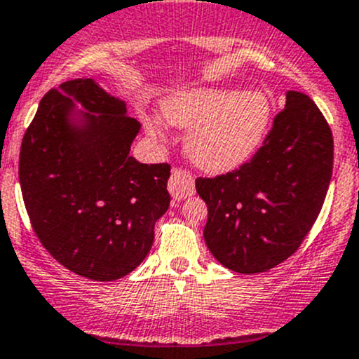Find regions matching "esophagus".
Returning <instances> with one entry per match:
<instances>
[{
	"label": "esophagus",
	"instance_id": "esophagus-1",
	"mask_svg": "<svg viewBox=\"0 0 359 359\" xmlns=\"http://www.w3.org/2000/svg\"><path fill=\"white\" fill-rule=\"evenodd\" d=\"M167 189H169L174 201L187 199V197L192 196L194 190H196L192 174H189L183 169H172L169 182H167Z\"/></svg>",
	"mask_w": 359,
	"mask_h": 359
}]
</instances>
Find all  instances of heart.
<instances>
[{"instance_id": "1", "label": "heart", "mask_w": 359, "mask_h": 359, "mask_svg": "<svg viewBox=\"0 0 359 359\" xmlns=\"http://www.w3.org/2000/svg\"><path fill=\"white\" fill-rule=\"evenodd\" d=\"M167 121L192 128L187 155L199 169L225 172L247 162L264 141L271 125V102L261 91L243 93L225 88H199L163 104ZM156 134L155 121L146 123Z\"/></svg>"}]
</instances>
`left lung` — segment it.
I'll return each instance as SVG.
<instances>
[{
    "label": "left lung",
    "instance_id": "left-lung-1",
    "mask_svg": "<svg viewBox=\"0 0 359 359\" xmlns=\"http://www.w3.org/2000/svg\"><path fill=\"white\" fill-rule=\"evenodd\" d=\"M333 170V135L313 100L287 91L285 107L248 162L197 177L208 204L204 240L220 264L262 273L291 257L320 213Z\"/></svg>",
    "mask_w": 359,
    "mask_h": 359
}]
</instances>
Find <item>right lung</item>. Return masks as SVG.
Here are the masks:
<instances>
[{
	"instance_id": "add662e5",
	"label": "right lung",
	"mask_w": 359,
	"mask_h": 359,
	"mask_svg": "<svg viewBox=\"0 0 359 359\" xmlns=\"http://www.w3.org/2000/svg\"><path fill=\"white\" fill-rule=\"evenodd\" d=\"M75 101L99 114L74 126ZM125 112L91 79L67 81L43 95L20 144V190L36 238L61 266L100 282L144 261L170 203V165L130 156L141 125Z\"/></svg>"
}]
</instances>
